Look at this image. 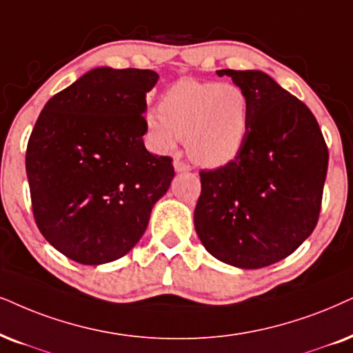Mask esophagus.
Here are the masks:
<instances>
[{"label": "esophagus", "instance_id": "esophagus-1", "mask_svg": "<svg viewBox=\"0 0 353 353\" xmlns=\"http://www.w3.org/2000/svg\"><path fill=\"white\" fill-rule=\"evenodd\" d=\"M174 169H176V172H189L190 166L177 158V159H174Z\"/></svg>", "mask_w": 353, "mask_h": 353}]
</instances>
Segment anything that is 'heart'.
Returning a JSON list of instances; mask_svg holds the SVG:
<instances>
[{
  "label": "heart",
  "instance_id": "b5f03b06",
  "mask_svg": "<svg viewBox=\"0 0 353 353\" xmlns=\"http://www.w3.org/2000/svg\"><path fill=\"white\" fill-rule=\"evenodd\" d=\"M153 145L168 151L185 137L190 159L203 168L233 161L246 145L251 127V102L234 83L181 79L164 92L159 110L146 115Z\"/></svg>",
  "mask_w": 353,
  "mask_h": 353
}]
</instances>
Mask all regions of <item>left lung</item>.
<instances>
[{
	"instance_id": "left-lung-1",
	"label": "left lung",
	"mask_w": 353,
	"mask_h": 353,
	"mask_svg": "<svg viewBox=\"0 0 353 353\" xmlns=\"http://www.w3.org/2000/svg\"><path fill=\"white\" fill-rule=\"evenodd\" d=\"M246 91L251 127L233 161L200 171L194 225L225 264L261 269L295 252L313 233L329 153L313 112L259 70H218Z\"/></svg>"
}]
</instances>
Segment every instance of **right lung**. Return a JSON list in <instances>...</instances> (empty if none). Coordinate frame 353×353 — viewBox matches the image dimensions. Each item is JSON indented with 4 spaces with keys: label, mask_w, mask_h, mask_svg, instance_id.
Segmentation results:
<instances>
[{
    "label": "right lung",
    "mask_w": 353,
    "mask_h": 353,
    "mask_svg": "<svg viewBox=\"0 0 353 353\" xmlns=\"http://www.w3.org/2000/svg\"><path fill=\"white\" fill-rule=\"evenodd\" d=\"M151 70L101 66L52 97L30 133L26 171L40 233L84 265L123 257L174 177L145 148Z\"/></svg>",
    "instance_id": "1"
}]
</instances>
